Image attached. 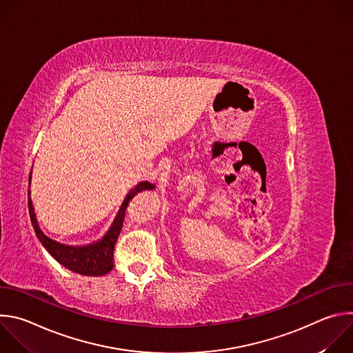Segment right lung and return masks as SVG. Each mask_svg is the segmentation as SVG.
<instances>
[{
	"label": "right lung",
	"instance_id": "1",
	"mask_svg": "<svg viewBox=\"0 0 353 353\" xmlns=\"http://www.w3.org/2000/svg\"><path fill=\"white\" fill-rule=\"evenodd\" d=\"M30 179H32V173L29 177V185H30ZM154 188H155V184L150 181H141L134 188H131L130 192L125 195L123 204H121L113 223L110 225L109 230L106 232V234L102 239H99L97 241H93V243L85 244V245L63 244L57 240L50 239L48 236H46L41 232V229L39 228L37 219H36L32 199H30V190L28 191L29 215H30V221H32V225H33L37 239L40 240L41 245L48 251V254L52 256L57 263H60L67 270H70L75 274H79V275L102 276L113 270V251H114L117 237L123 228L124 214L128 207V203L132 199V196H135L138 192L145 191V190H154Z\"/></svg>",
	"mask_w": 353,
	"mask_h": 353
}]
</instances>
